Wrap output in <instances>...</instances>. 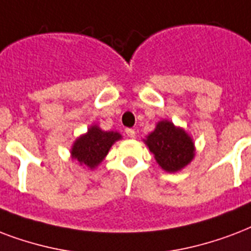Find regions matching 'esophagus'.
<instances>
[{
  "label": "esophagus",
  "instance_id": "obj_1",
  "mask_svg": "<svg viewBox=\"0 0 251 251\" xmlns=\"http://www.w3.org/2000/svg\"><path fill=\"white\" fill-rule=\"evenodd\" d=\"M125 133L129 138H134V137H135V131H134V129H126Z\"/></svg>",
  "mask_w": 251,
  "mask_h": 251
}]
</instances>
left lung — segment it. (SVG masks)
Returning <instances> with one entry per match:
<instances>
[{"instance_id": "obj_1", "label": "left lung", "mask_w": 251, "mask_h": 251, "mask_svg": "<svg viewBox=\"0 0 251 251\" xmlns=\"http://www.w3.org/2000/svg\"><path fill=\"white\" fill-rule=\"evenodd\" d=\"M149 150L154 154L156 163L167 172L184 168L195 156V143L187 131L171 121L163 120L145 139Z\"/></svg>"}]
</instances>
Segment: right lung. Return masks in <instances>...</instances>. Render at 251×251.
Here are the masks:
<instances>
[{"mask_svg":"<svg viewBox=\"0 0 251 251\" xmlns=\"http://www.w3.org/2000/svg\"><path fill=\"white\" fill-rule=\"evenodd\" d=\"M121 138L122 135L117 131H104L97 125H92L87 133L75 141L71 149V156L81 166L93 170L108 155L113 143Z\"/></svg>","mask_w":251,"mask_h":251,"instance_id":"right-lung-1","label":"right lung"}]
</instances>
